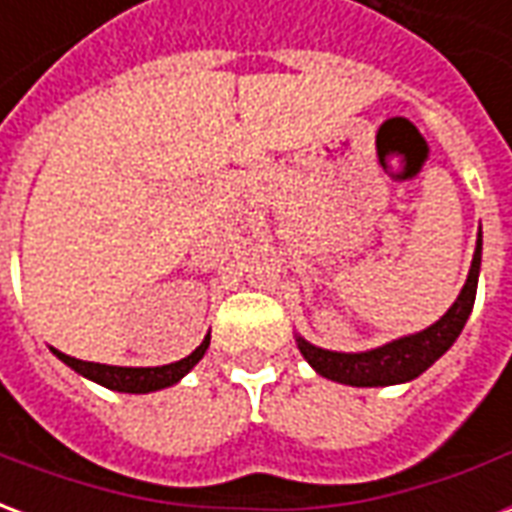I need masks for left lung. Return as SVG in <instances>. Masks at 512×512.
Returning a JSON list of instances; mask_svg holds the SVG:
<instances>
[{
	"label": "left lung",
	"instance_id": "1",
	"mask_svg": "<svg viewBox=\"0 0 512 512\" xmlns=\"http://www.w3.org/2000/svg\"><path fill=\"white\" fill-rule=\"evenodd\" d=\"M480 260H483V230L477 233L472 266H469V274H466V282H463L458 299L452 301L450 310L444 312L436 323H430L428 329L403 334L392 343L378 345V348H370V351H356V354L329 351V348L312 345L310 340L296 334V345H299L301 356L310 362V367L318 376L337 381V384L395 386L414 381L436 359L447 354L452 343L458 340V334L463 332V326L472 315L474 296H477Z\"/></svg>",
	"mask_w": 512,
	"mask_h": 512
}]
</instances>
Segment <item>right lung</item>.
<instances>
[{
  "mask_svg": "<svg viewBox=\"0 0 512 512\" xmlns=\"http://www.w3.org/2000/svg\"><path fill=\"white\" fill-rule=\"evenodd\" d=\"M211 345V332L205 334L202 340L189 356H183L178 362H169L161 367H117V365H98V362H82L76 356H68L51 348V354L57 356L60 362L76 370L79 376L90 378L95 384L106 386V389H115V392H128V395H147V392H158V389H167L175 386L180 378L189 373L191 367L200 362L205 351Z\"/></svg>",
  "mask_w": 512,
  "mask_h": 512,
  "instance_id": "1",
  "label": "right lung"
}]
</instances>
